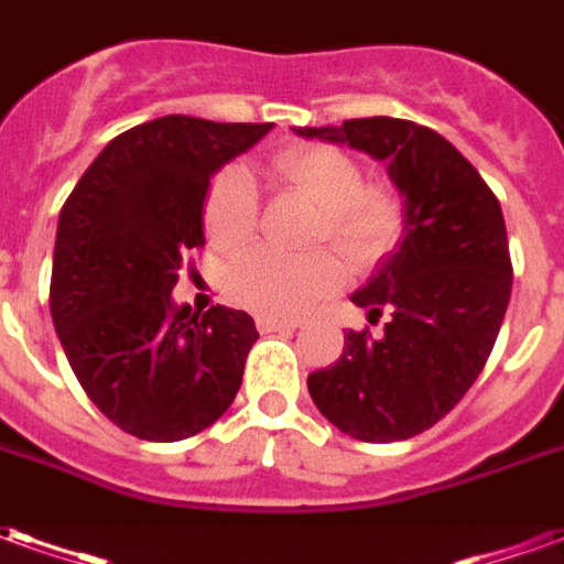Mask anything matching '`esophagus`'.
I'll return each mask as SVG.
<instances>
[{"label": "esophagus", "instance_id": "esophagus-1", "mask_svg": "<svg viewBox=\"0 0 564 564\" xmlns=\"http://www.w3.org/2000/svg\"><path fill=\"white\" fill-rule=\"evenodd\" d=\"M297 324L294 318H270V315H261L258 318V330L261 333H288V330H297Z\"/></svg>", "mask_w": 564, "mask_h": 564}]
</instances>
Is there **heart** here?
<instances>
[{
  "label": "heart",
  "instance_id": "1",
  "mask_svg": "<svg viewBox=\"0 0 564 564\" xmlns=\"http://www.w3.org/2000/svg\"><path fill=\"white\" fill-rule=\"evenodd\" d=\"M273 171L322 209L318 240H327L345 264L367 267L388 252L400 234L397 200L364 188V171L336 147H294L279 152ZM209 242L225 254L246 249L258 228V195L249 174L225 171L213 183L204 209ZM343 282L333 254L288 258L273 249L242 254L228 273L237 303L261 315L294 318L322 303Z\"/></svg>",
  "mask_w": 564,
  "mask_h": 564
}]
</instances>
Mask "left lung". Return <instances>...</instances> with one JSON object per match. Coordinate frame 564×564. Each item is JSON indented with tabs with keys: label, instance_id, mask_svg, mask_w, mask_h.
<instances>
[{
	"label": "left lung",
	"instance_id": "left-lung-1",
	"mask_svg": "<svg viewBox=\"0 0 564 564\" xmlns=\"http://www.w3.org/2000/svg\"><path fill=\"white\" fill-rule=\"evenodd\" d=\"M388 164L402 237L351 300L369 324L310 376L312 402L360 442H402L442 421L487 364L511 300L505 216L490 186L438 131L393 117L294 129Z\"/></svg>",
	"mask_w": 564,
	"mask_h": 564
}]
</instances>
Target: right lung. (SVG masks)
<instances>
[{"instance_id": "obj_1", "label": "right lung", "mask_w": 564, "mask_h": 564, "mask_svg": "<svg viewBox=\"0 0 564 564\" xmlns=\"http://www.w3.org/2000/svg\"><path fill=\"white\" fill-rule=\"evenodd\" d=\"M273 122L159 117L122 131L86 167L56 228L51 315L98 412L147 442H180L231 409L252 315L174 303L204 246L209 180Z\"/></svg>"}]
</instances>
